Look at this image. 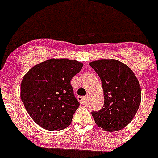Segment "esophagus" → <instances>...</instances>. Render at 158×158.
<instances>
[{
	"label": "esophagus",
	"mask_w": 158,
	"mask_h": 158,
	"mask_svg": "<svg viewBox=\"0 0 158 158\" xmlns=\"http://www.w3.org/2000/svg\"><path fill=\"white\" fill-rule=\"evenodd\" d=\"M77 99L81 103H85V102L86 101L87 97L86 96H78Z\"/></svg>",
	"instance_id": "obj_1"
}]
</instances>
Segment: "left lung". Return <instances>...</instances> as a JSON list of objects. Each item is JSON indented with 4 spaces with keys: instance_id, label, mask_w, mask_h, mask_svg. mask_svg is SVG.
I'll use <instances>...</instances> for the list:
<instances>
[{
    "instance_id": "obj_1",
    "label": "left lung",
    "mask_w": 158,
    "mask_h": 158,
    "mask_svg": "<svg viewBox=\"0 0 158 158\" xmlns=\"http://www.w3.org/2000/svg\"><path fill=\"white\" fill-rule=\"evenodd\" d=\"M89 64L100 77L103 89V107L92 112L95 124L106 131L121 130L139 107V82L127 65L116 59H99Z\"/></svg>"
}]
</instances>
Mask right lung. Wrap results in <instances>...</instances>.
<instances>
[{
	"mask_svg": "<svg viewBox=\"0 0 158 158\" xmlns=\"http://www.w3.org/2000/svg\"><path fill=\"white\" fill-rule=\"evenodd\" d=\"M83 63L51 59L33 66L21 82L20 97L31 118L44 129H64L80 105L70 85Z\"/></svg>",
	"mask_w": 158,
	"mask_h": 158,
	"instance_id": "add662e5",
	"label": "right lung"
}]
</instances>
